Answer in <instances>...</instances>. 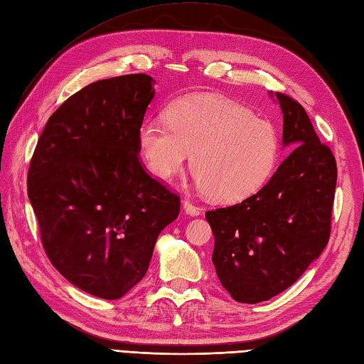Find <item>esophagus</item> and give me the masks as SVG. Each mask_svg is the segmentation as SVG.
Wrapping results in <instances>:
<instances>
[{
  "label": "esophagus",
  "instance_id": "obj_1",
  "mask_svg": "<svg viewBox=\"0 0 364 364\" xmlns=\"http://www.w3.org/2000/svg\"><path fill=\"white\" fill-rule=\"evenodd\" d=\"M183 208L187 214H191V216H199V214H200V208L193 205L189 199L183 200Z\"/></svg>",
  "mask_w": 364,
  "mask_h": 364
}]
</instances>
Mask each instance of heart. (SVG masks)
I'll list each match as a JSON object with an SVG mask.
<instances>
[{"label": "heart", "instance_id": "obj_1", "mask_svg": "<svg viewBox=\"0 0 364 364\" xmlns=\"http://www.w3.org/2000/svg\"><path fill=\"white\" fill-rule=\"evenodd\" d=\"M166 124L146 119L138 130L139 154L159 180L191 172L216 203H238L257 193L274 173L280 141L267 119L216 94H196L171 105Z\"/></svg>", "mask_w": 364, "mask_h": 364}]
</instances>
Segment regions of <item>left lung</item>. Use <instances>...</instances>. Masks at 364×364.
I'll return each instance as SVG.
<instances>
[{
  "label": "left lung",
  "instance_id": "left-lung-1",
  "mask_svg": "<svg viewBox=\"0 0 364 364\" xmlns=\"http://www.w3.org/2000/svg\"><path fill=\"white\" fill-rule=\"evenodd\" d=\"M274 97L284 114L282 142L292 151L258 193L205 213L214 235V268L238 303L267 301L288 289L330 237L334 156L299 102L282 92Z\"/></svg>",
  "mask_w": 364,
  "mask_h": 364
}]
</instances>
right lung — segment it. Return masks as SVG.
Returning a JSON list of instances; mask_svg holds the SVG:
<instances>
[{"instance_id": "1", "label": "right lung", "mask_w": 364, "mask_h": 364, "mask_svg": "<svg viewBox=\"0 0 364 364\" xmlns=\"http://www.w3.org/2000/svg\"><path fill=\"white\" fill-rule=\"evenodd\" d=\"M154 79L97 80L50 115L28 171V198L52 265L76 288L117 300L145 276L180 198L139 161Z\"/></svg>"}]
</instances>
